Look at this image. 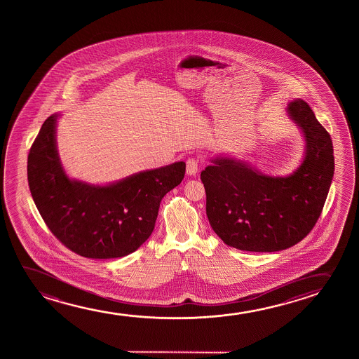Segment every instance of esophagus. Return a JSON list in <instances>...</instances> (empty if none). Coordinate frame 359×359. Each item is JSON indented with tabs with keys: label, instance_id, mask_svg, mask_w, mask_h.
<instances>
[{
	"label": "esophagus",
	"instance_id": "obj_1",
	"mask_svg": "<svg viewBox=\"0 0 359 359\" xmlns=\"http://www.w3.org/2000/svg\"><path fill=\"white\" fill-rule=\"evenodd\" d=\"M197 170H198V161L196 158H189L187 161V174L190 177L196 175Z\"/></svg>",
	"mask_w": 359,
	"mask_h": 359
}]
</instances>
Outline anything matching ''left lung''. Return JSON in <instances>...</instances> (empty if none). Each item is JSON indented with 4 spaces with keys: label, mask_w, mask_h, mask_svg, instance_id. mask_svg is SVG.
<instances>
[{
    "label": "left lung",
    "mask_w": 359,
    "mask_h": 359,
    "mask_svg": "<svg viewBox=\"0 0 359 359\" xmlns=\"http://www.w3.org/2000/svg\"><path fill=\"white\" fill-rule=\"evenodd\" d=\"M287 113L305 142L303 159L290 175H266L234 157L213 158L201 172L208 221L226 245L285 250L319 219L334 177L332 141L304 100L293 99Z\"/></svg>",
    "instance_id": "left-lung-1"
}]
</instances>
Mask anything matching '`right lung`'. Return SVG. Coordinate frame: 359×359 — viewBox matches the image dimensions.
<instances>
[{"label": "right lung", "mask_w": 359, "mask_h": 359, "mask_svg": "<svg viewBox=\"0 0 359 359\" xmlns=\"http://www.w3.org/2000/svg\"><path fill=\"white\" fill-rule=\"evenodd\" d=\"M59 114L45 120L28 156L35 206L66 248L88 259H115L137 250L152 234L163 197L185 175V162L94 185L69 177L56 143Z\"/></svg>", "instance_id": "obj_1"}]
</instances>
